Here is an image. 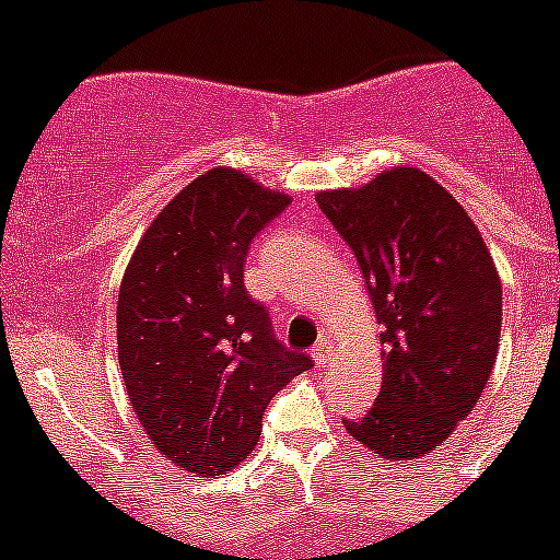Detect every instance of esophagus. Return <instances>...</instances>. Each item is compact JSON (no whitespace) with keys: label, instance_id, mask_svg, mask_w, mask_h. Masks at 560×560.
Returning a JSON list of instances; mask_svg holds the SVG:
<instances>
[{"label":"esophagus","instance_id":"34e87169","mask_svg":"<svg viewBox=\"0 0 560 560\" xmlns=\"http://www.w3.org/2000/svg\"><path fill=\"white\" fill-rule=\"evenodd\" d=\"M311 355H313V361H316V365H326V363H329L331 355H334L329 339H320V342H318L316 347H313Z\"/></svg>","mask_w":560,"mask_h":560}]
</instances>
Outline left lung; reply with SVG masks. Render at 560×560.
<instances>
[{"label": "left lung", "mask_w": 560, "mask_h": 560, "mask_svg": "<svg viewBox=\"0 0 560 560\" xmlns=\"http://www.w3.org/2000/svg\"><path fill=\"white\" fill-rule=\"evenodd\" d=\"M355 253L382 337V389L345 419L387 460L440 447L481 400L503 324V287L477 223L442 184L410 165L316 195Z\"/></svg>", "instance_id": "8db88e82"}]
</instances>
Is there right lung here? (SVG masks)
Instances as JSON below:
<instances>
[{"mask_svg":"<svg viewBox=\"0 0 560 560\" xmlns=\"http://www.w3.org/2000/svg\"><path fill=\"white\" fill-rule=\"evenodd\" d=\"M292 202L218 165L160 210L128 260L118 294L126 395L163 458L221 477L253 453L279 389L313 365L273 337L244 289L255 234Z\"/></svg>","mask_w":560,"mask_h":560,"instance_id":"right-lung-1","label":"right lung"}]
</instances>
